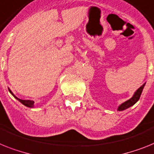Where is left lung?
<instances>
[{"instance_id":"obj_1","label":"left lung","mask_w":154,"mask_h":154,"mask_svg":"<svg viewBox=\"0 0 154 154\" xmlns=\"http://www.w3.org/2000/svg\"><path fill=\"white\" fill-rule=\"evenodd\" d=\"M145 85H146V82H145L143 85H142V86H141L140 87H139V88H138L135 92H134L133 96H132L129 100L124 101V103H122L121 105H119L117 109L118 111H124V110H125V109L133 106V105H134V104H135L138 100H139V98H140V96L141 94H142V92H143Z\"/></svg>"}]
</instances>
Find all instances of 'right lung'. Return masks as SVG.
I'll return each instance as SVG.
<instances>
[{"instance_id": "add662e5", "label": "right lung", "mask_w": 154, "mask_h": 154, "mask_svg": "<svg viewBox=\"0 0 154 154\" xmlns=\"http://www.w3.org/2000/svg\"><path fill=\"white\" fill-rule=\"evenodd\" d=\"M8 91H9V92L11 93V94L16 99V100H18V101H20V102H21L23 105H25V106H26V107H29V108H34V101H30V100H22V99H20L18 98L17 97H16V95L14 94L13 93L11 92V91L10 90L9 88H8Z\"/></svg>"}]
</instances>
